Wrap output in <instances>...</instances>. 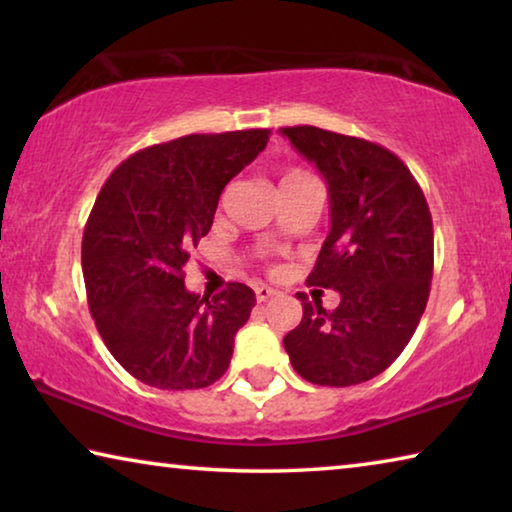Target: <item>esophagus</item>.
Returning a JSON list of instances; mask_svg holds the SVG:
<instances>
[{
  "instance_id": "obj_1",
  "label": "esophagus",
  "mask_w": 512,
  "mask_h": 512,
  "mask_svg": "<svg viewBox=\"0 0 512 512\" xmlns=\"http://www.w3.org/2000/svg\"><path fill=\"white\" fill-rule=\"evenodd\" d=\"M275 289H271V287H264V284H262V287H257L255 289V298H257V302H266V300H271L273 296H275Z\"/></svg>"
}]
</instances>
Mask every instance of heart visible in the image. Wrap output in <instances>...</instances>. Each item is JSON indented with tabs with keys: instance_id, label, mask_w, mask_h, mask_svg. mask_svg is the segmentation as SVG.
<instances>
[{
	"instance_id": "b5f03b06",
	"label": "heart",
	"mask_w": 512,
	"mask_h": 512,
	"mask_svg": "<svg viewBox=\"0 0 512 512\" xmlns=\"http://www.w3.org/2000/svg\"><path fill=\"white\" fill-rule=\"evenodd\" d=\"M309 180H314V178H311L307 171L291 167V169H287V171L282 173V178H280V189H284V187H291V185H300V183H309Z\"/></svg>"
}]
</instances>
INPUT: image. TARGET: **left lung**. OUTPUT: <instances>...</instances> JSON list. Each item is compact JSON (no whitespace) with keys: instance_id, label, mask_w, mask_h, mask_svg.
<instances>
[{"instance_id":"1","label":"left lung","mask_w":512,"mask_h":512,"mask_svg":"<svg viewBox=\"0 0 512 512\" xmlns=\"http://www.w3.org/2000/svg\"><path fill=\"white\" fill-rule=\"evenodd\" d=\"M316 164L329 192V235L307 282L334 289L325 311L302 300L284 336L293 370L318 386H354L400 357L424 314L433 275V223L418 180L384 146L316 126L280 128Z\"/></svg>"}]
</instances>
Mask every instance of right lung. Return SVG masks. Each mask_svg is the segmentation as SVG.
I'll use <instances>...</instances> for the list:
<instances>
[{"label": "right lung", "mask_w": 512, "mask_h": 512, "mask_svg": "<svg viewBox=\"0 0 512 512\" xmlns=\"http://www.w3.org/2000/svg\"><path fill=\"white\" fill-rule=\"evenodd\" d=\"M268 128L185 135L110 173L83 230L94 325L119 366L162 391L214 384L255 307L241 282L212 300L187 291L189 250L212 228L223 187L266 149Z\"/></svg>", "instance_id": "add662e5"}]
</instances>
